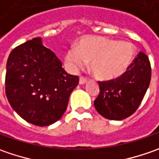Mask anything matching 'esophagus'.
I'll list each match as a JSON object with an SVG mask.
<instances>
[{"label": "esophagus", "instance_id": "1", "mask_svg": "<svg viewBox=\"0 0 159 159\" xmlns=\"http://www.w3.org/2000/svg\"><path fill=\"white\" fill-rule=\"evenodd\" d=\"M88 81V79L85 78L84 76L80 77V84H85V83Z\"/></svg>", "mask_w": 159, "mask_h": 159}]
</instances>
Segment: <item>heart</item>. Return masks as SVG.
<instances>
[{"instance_id": "obj_1", "label": "heart", "mask_w": 159, "mask_h": 159, "mask_svg": "<svg viewBox=\"0 0 159 159\" xmlns=\"http://www.w3.org/2000/svg\"><path fill=\"white\" fill-rule=\"evenodd\" d=\"M135 55L134 47L128 42L106 38H89L80 40L77 48H71L65 61L71 70H78L90 62L93 75L102 80H113L125 73Z\"/></svg>"}]
</instances>
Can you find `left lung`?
Masks as SVG:
<instances>
[{"label":"left lung","instance_id":"left-lung-1","mask_svg":"<svg viewBox=\"0 0 159 159\" xmlns=\"http://www.w3.org/2000/svg\"><path fill=\"white\" fill-rule=\"evenodd\" d=\"M150 79L149 57L140 52L121 76L98 81L100 93L94 102L96 111L102 117L111 120L128 118L140 106L150 86Z\"/></svg>","mask_w":159,"mask_h":159}]
</instances>
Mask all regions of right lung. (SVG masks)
Here are the masks:
<instances>
[{
	"label": "right lung",
	"instance_id": "add662e5",
	"mask_svg": "<svg viewBox=\"0 0 159 159\" xmlns=\"http://www.w3.org/2000/svg\"><path fill=\"white\" fill-rule=\"evenodd\" d=\"M79 77L68 74L56 55L34 38L10 52L7 61L5 92L22 119L46 126L61 119Z\"/></svg>",
	"mask_w": 159,
	"mask_h": 159
}]
</instances>
